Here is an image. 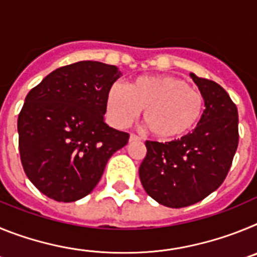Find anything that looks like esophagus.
I'll return each instance as SVG.
<instances>
[{
    "mask_svg": "<svg viewBox=\"0 0 257 257\" xmlns=\"http://www.w3.org/2000/svg\"><path fill=\"white\" fill-rule=\"evenodd\" d=\"M142 140V138L138 135H135V134H131L130 135V139H128V142L130 143H134V142H140Z\"/></svg>",
    "mask_w": 257,
    "mask_h": 257,
    "instance_id": "34e87169",
    "label": "esophagus"
}]
</instances>
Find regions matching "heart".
Masks as SVG:
<instances>
[{
  "instance_id": "obj_1",
  "label": "heart",
  "mask_w": 257,
  "mask_h": 257,
  "mask_svg": "<svg viewBox=\"0 0 257 257\" xmlns=\"http://www.w3.org/2000/svg\"><path fill=\"white\" fill-rule=\"evenodd\" d=\"M106 114L114 126L123 127L143 109V121L161 140L178 139L199 123L205 99L185 81L174 76H140L126 87L113 85L105 99Z\"/></svg>"
}]
</instances>
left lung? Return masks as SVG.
Listing matches in <instances>:
<instances>
[{
  "label": "left lung",
  "instance_id": "left-lung-1",
  "mask_svg": "<svg viewBox=\"0 0 257 257\" xmlns=\"http://www.w3.org/2000/svg\"><path fill=\"white\" fill-rule=\"evenodd\" d=\"M190 77L205 99L201 121L188 135L169 143L145 142L139 167L143 188L161 205L187 207L211 194L225 180L238 147V110L216 82Z\"/></svg>",
  "mask_w": 257,
  "mask_h": 257
}]
</instances>
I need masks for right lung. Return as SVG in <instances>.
I'll list each match as a JSON object with an SVG mask.
<instances>
[{
    "instance_id": "obj_1",
    "label": "right lung",
    "mask_w": 257,
    "mask_h": 257,
    "mask_svg": "<svg viewBox=\"0 0 257 257\" xmlns=\"http://www.w3.org/2000/svg\"><path fill=\"white\" fill-rule=\"evenodd\" d=\"M115 65L78 61L47 74L28 92L18 118L23 169L49 198L74 202L91 193L128 134L104 121Z\"/></svg>"
}]
</instances>
